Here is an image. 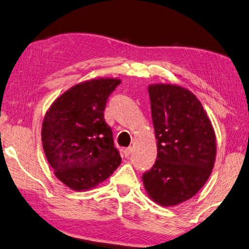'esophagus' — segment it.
Returning <instances> with one entry per match:
<instances>
[{"label":"esophagus","mask_w":249,"mask_h":249,"mask_svg":"<svg viewBox=\"0 0 249 249\" xmlns=\"http://www.w3.org/2000/svg\"><path fill=\"white\" fill-rule=\"evenodd\" d=\"M131 153H132V148L131 147H127V148H124L123 149V154H124L125 157H128L129 155H131Z\"/></svg>","instance_id":"34e87169"}]
</instances>
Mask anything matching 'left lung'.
<instances>
[{
	"instance_id": "left-lung-1",
	"label": "left lung",
	"mask_w": 249,
	"mask_h": 249,
	"mask_svg": "<svg viewBox=\"0 0 249 249\" xmlns=\"http://www.w3.org/2000/svg\"><path fill=\"white\" fill-rule=\"evenodd\" d=\"M157 157L142 178L151 198L174 206L192 198L214 167L216 139L210 120L194 94L180 86L148 88Z\"/></svg>"
}]
</instances>
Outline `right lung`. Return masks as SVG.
Wrapping results in <instances>:
<instances>
[{
	"label": "right lung",
	"instance_id": "obj_1",
	"mask_svg": "<svg viewBox=\"0 0 249 249\" xmlns=\"http://www.w3.org/2000/svg\"><path fill=\"white\" fill-rule=\"evenodd\" d=\"M120 84L115 78L81 83L47 110L43 148L55 176L74 191L95 187L120 166L121 155L104 118L108 96Z\"/></svg>",
	"mask_w": 249,
	"mask_h": 249
}]
</instances>
